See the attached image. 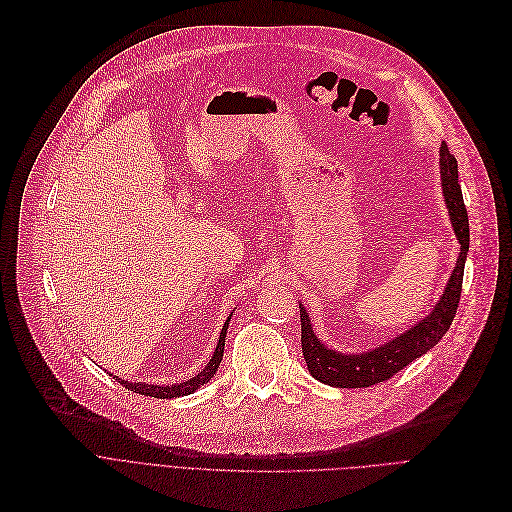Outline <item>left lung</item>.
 I'll return each instance as SVG.
<instances>
[{
	"label": "left lung",
	"instance_id": "8db88e82",
	"mask_svg": "<svg viewBox=\"0 0 512 512\" xmlns=\"http://www.w3.org/2000/svg\"><path fill=\"white\" fill-rule=\"evenodd\" d=\"M440 168L444 202L448 208L454 235L460 243L456 264L440 300H437V304L431 308L425 319H421L404 333L392 337L389 342H383L373 350L352 354L329 348L323 339L314 333L310 314L306 312L304 304H300L302 352L306 367L316 381L331 387H369L381 383L389 377H394L404 367H408L412 360L427 354L450 329L460 300L462 275H465V262L469 252V216L458 185V162L448 152L446 143H442L440 148Z\"/></svg>",
	"mask_w": 512,
	"mask_h": 512
}]
</instances>
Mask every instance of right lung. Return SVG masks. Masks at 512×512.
Returning <instances> with one entry per match:
<instances>
[{"instance_id": "right-lung-1", "label": "right lung", "mask_w": 512, "mask_h": 512, "mask_svg": "<svg viewBox=\"0 0 512 512\" xmlns=\"http://www.w3.org/2000/svg\"><path fill=\"white\" fill-rule=\"evenodd\" d=\"M229 321H231V316H229V319L225 321L221 335H218V342H216L214 354L210 356L208 364H206V367H204L196 377H191V379L181 381V383H175V385H152V383H145V381H135V383H133V381L120 379V377H116V375H114V377L118 379V383H123L127 389H131V392H135V394L152 396V398H160V400H164V398L189 396V394L196 392V389H200L202 385H206V383L214 377V373L218 371V364H221V360H223V352H225V337H227Z\"/></svg>"}]
</instances>
